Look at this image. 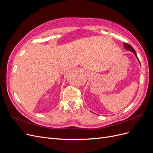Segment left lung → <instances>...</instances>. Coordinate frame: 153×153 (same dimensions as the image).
Wrapping results in <instances>:
<instances>
[{"mask_svg": "<svg viewBox=\"0 0 153 153\" xmlns=\"http://www.w3.org/2000/svg\"><path fill=\"white\" fill-rule=\"evenodd\" d=\"M124 47L126 48V50H128V51H130V52H133V53H134V55H135V56L137 57V59H138V62H140V61H139V59H138V57H137V53L135 52V50H134V48L131 47V46L130 45H129V44H128V43H124Z\"/></svg>", "mask_w": 153, "mask_h": 153, "instance_id": "1", "label": "left lung"}]
</instances>
